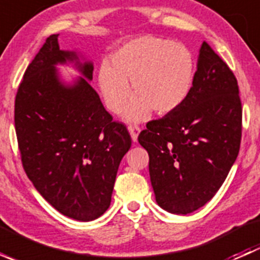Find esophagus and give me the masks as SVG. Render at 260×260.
<instances>
[{
	"label": "esophagus",
	"mask_w": 260,
	"mask_h": 260,
	"mask_svg": "<svg viewBox=\"0 0 260 260\" xmlns=\"http://www.w3.org/2000/svg\"><path fill=\"white\" fill-rule=\"evenodd\" d=\"M128 131H129L131 137H132L133 142H137L138 135H140V132H141V128L138 127V125H129V127H128Z\"/></svg>",
	"instance_id": "obj_1"
}]
</instances>
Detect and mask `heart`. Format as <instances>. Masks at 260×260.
Here are the masks:
<instances>
[{"mask_svg":"<svg viewBox=\"0 0 260 260\" xmlns=\"http://www.w3.org/2000/svg\"><path fill=\"white\" fill-rule=\"evenodd\" d=\"M195 62L182 44L156 36H140L115 50L111 65L99 68L98 85L107 107L113 113L124 108L132 81L135 98L125 109V118L141 122L152 109L166 115L182 106L192 88Z\"/></svg>","mask_w":260,"mask_h":260,"instance_id":"b5f03b06","label":"heart"}]
</instances>
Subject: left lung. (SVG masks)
I'll list each match as a JSON object with an SVG mask.
<instances>
[{"label":"left lung","instance_id":"8db88e82","mask_svg":"<svg viewBox=\"0 0 260 260\" xmlns=\"http://www.w3.org/2000/svg\"><path fill=\"white\" fill-rule=\"evenodd\" d=\"M146 127L138 142L148 152L157 204L186 215L210 201L239 153L242 102L237 78L208 43L182 106Z\"/></svg>","mask_w":260,"mask_h":260}]
</instances>
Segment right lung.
<instances>
[{
	"label": "right lung",
	"mask_w": 260,
	"mask_h": 260,
	"mask_svg": "<svg viewBox=\"0 0 260 260\" xmlns=\"http://www.w3.org/2000/svg\"><path fill=\"white\" fill-rule=\"evenodd\" d=\"M57 38L46 39L18 86V148L26 175L50 205L68 217L91 221L111 205L118 167L132 140L89 84L93 62L60 50ZM67 62L83 75L69 86L56 70Z\"/></svg>",
	"instance_id": "obj_1"
}]
</instances>
